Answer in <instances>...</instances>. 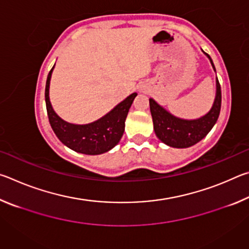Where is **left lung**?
<instances>
[{
	"label": "left lung",
	"mask_w": 249,
	"mask_h": 249,
	"mask_svg": "<svg viewBox=\"0 0 249 249\" xmlns=\"http://www.w3.org/2000/svg\"><path fill=\"white\" fill-rule=\"evenodd\" d=\"M206 56L210 58L211 64L215 70L212 59L208 53H206ZM221 84L218 82L217 78L216 96L213 107L208 114L197 120L188 121L178 119L158 105L153 99H149L150 113L153 116L155 133L162 142H165L168 146L176 147V148H187V147L196 145V142L203 140L212 129L214 124L216 123L221 111Z\"/></svg>",
	"instance_id": "left-lung-1"
}]
</instances>
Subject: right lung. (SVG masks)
Listing matches in <instances>:
<instances>
[{"instance_id": "add662e5", "label": "right lung", "mask_w": 249, "mask_h": 249, "mask_svg": "<svg viewBox=\"0 0 249 249\" xmlns=\"http://www.w3.org/2000/svg\"><path fill=\"white\" fill-rule=\"evenodd\" d=\"M53 67L49 71L46 81L45 100L50 126L59 141L72 150L86 155H100L112 149L119 144L123 136L126 116L135 96L137 95L136 92L93 123L87 125L67 123L54 113L49 101V82Z\"/></svg>"}]
</instances>
